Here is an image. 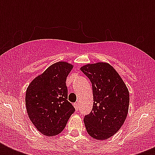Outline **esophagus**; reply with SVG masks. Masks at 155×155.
I'll list each match as a JSON object with an SVG mask.
<instances>
[{"label":"esophagus","instance_id":"34e87169","mask_svg":"<svg viewBox=\"0 0 155 155\" xmlns=\"http://www.w3.org/2000/svg\"><path fill=\"white\" fill-rule=\"evenodd\" d=\"M74 107H75V110L77 111L79 109V106H78V103H75L74 104Z\"/></svg>","mask_w":155,"mask_h":155}]
</instances>
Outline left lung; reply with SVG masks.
I'll return each mask as SVG.
<instances>
[{"label":"left lung","mask_w":155,"mask_h":155,"mask_svg":"<svg viewBox=\"0 0 155 155\" xmlns=\"http://www.w3.org/2000/svg\"><path fill=\"white\" fill-rule=\"evenodd\" d=\"M80 70L92 83L94 101L92 112L84 118L86 130L95 139H108L120 130L126 119L129 90L109 63L86 64Z\"/></svg>","instance_id":"left-lung-1"}]
</instances>
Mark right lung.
<instances>
[{"label":"right lung","mask_w":155,"mask_h":155,"mask_svg":"<svg viewBox=\"0 0 155 155\" xmlns=\"http://www.w3.org/2000/svg\"><path fill=\"white\" fill-rule=\"evenodd\" d=\"M73 66L58 62L34 79L26 89L25 106L30 120L42 134L51 137L65 128L75 108L68 100L66 80Z\"/></svg>","instance_id":"add662e5"}]
</instances>
